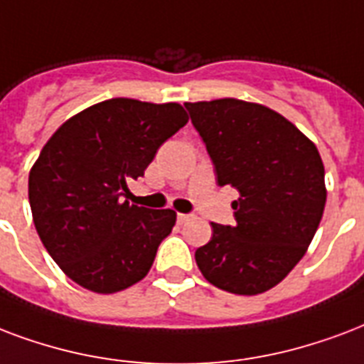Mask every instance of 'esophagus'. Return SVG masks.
<instances>
[{"label":"esophagus","instance_id":"obj_1","mask_svg":"<svg viewBox=\"0 0 364 364\" xmlns=\"http://www.w3.org/2000/svg\"><path fill=\"white\" fill-rule=\"evenodd\" d=\"M191 218L193 215H188V213H177V221L179 223H187V221H191Z\"/></svg>","mask_w":364,"mask_h":364}]
</instances>
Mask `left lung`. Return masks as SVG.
<instances>
[{
    "mask_svg": "<svg viewBox=\"0 0 364 364\" xmlns=\"http://www.w3.org/2000/svg\"><path fill=\"white\" fill-rule=\"evenodd\" d=\"M210 152L218 183L238 191L237 225L212 223L194 252L210 284L225 292H267L305 256L326 202L317 146L271 108L240 99L185 102Z\"/></svg>",
    "mask_w": 364,
    "mask_h": 364,
    "instance_id": "8db88e82",
    "label": "left lung"
}]
</instances>
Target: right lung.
Segmentation results:
<instances>
[{
	"mask_svg": "<svg viewBox=\"0 0 364 364\" xmlns=\"http://www.w3.org/2000/svg\"><path fill=\"white\" fill-rule=\"evenodd\" d=\"M187 122L179 102L118 97L68 118L43 145L28 177L32 218L49 256L76 284L114 294L151 271L177 213L122 196Z\"/></svg>",
	"mask_w": 364,
	"mask_h": 364,
	"instance_id": "1",
	"label": "right lung"
}]
</instances>
